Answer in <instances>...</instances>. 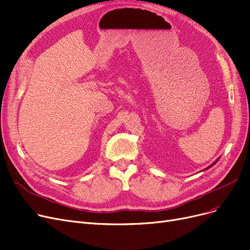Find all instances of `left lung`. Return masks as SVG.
Listing matches in <instances>:
<instances>
[{
  "mask_svg": "<svg viewBox=\"0 0 250 250\" xmlns=\"http://www.w3.org/2000/svg\"><path fill=\"white\" fill-rule=\"evenodd\" d=\"M218 160H219V159H217V160H216V161H215V162H214V163H213V164H211V165H210V166H209V167H207V168H206V169H204V170H203V171H205V170H207V169H209V168H211V167H212V166H214V165H215V164H216V163H217V161H218Z\"/></svg>",
  "mask_w": 250,
  "mask_h": 250,
  "instance_id": "8db88e82",
  "label": "left lung"
}]
</instances>
